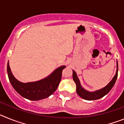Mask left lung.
I'll return each mask as SVG.
<instances>
[{
    "label": "left lung",
    "instance_id": "1",
    "mask_svg": "<svg viewBox=\"0 0 124 124\" xmlns=\"http://www.w3.org/2000/svg\"><path fill=\"white\" fill-rule=\"evenodd\" d=\"M118 76V63L117 61V70L116 73L112 79L109 83L107 86H105L104 87L99 89V90L95 91H89L86 90L85 89L83 88V86L80 83V81L78 78L77 74L76 73L74 70H73V79L74 80V83L76 85V93L80 97L87 101H93V100H97L102 98L106 94H107L111 90V89L113 87L114 85L116 83V80Z\"/></svg>",
    "mask_w": 124,
    "mask_h": 124
}]
</instances>
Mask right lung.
Wrapping results in <instances>:
<instances>
[{
    "label": "right lung",
    "instance_id": "1",
    "mask_svg": "<svg viewBox=\"0 0 124 124\" xmlns=\"http://www.w3.org/2000/svg\"><path fill=\"white\" fill-rule=\"evenodd\" d=\"M66 66L56 69L46 78L35 82L22 83L14 77L7 63V74L12 86L20 96L31 101L45 99L51 96L58 88L62 76V71Z\"/></svg>",
    "mask_w": 124,
    "mask_h": 124
}]
</instances>
